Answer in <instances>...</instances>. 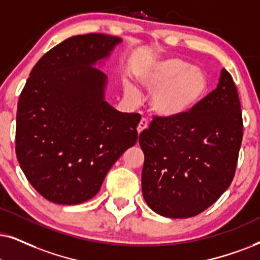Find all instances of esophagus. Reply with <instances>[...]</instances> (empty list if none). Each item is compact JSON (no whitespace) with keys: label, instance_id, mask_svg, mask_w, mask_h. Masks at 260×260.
I'll return each instance as SVG.
<instances>
[{"label":"esophagus","instance_id":"34e87169","mask_svg":"<svg viewBox=\"0 0 260 260\" xmlns=\"http://www.w3.org/2000/svg\"><path fill=\"white\" fill-rule=\"evenodd\" d=\"M147 127H149V122H147V120L146 119H141L139 124H138V127H137V132L140 134L141 132H143V131H145Z\"/></svg>","mask_w":260,"mask_h":260}]
</instances>
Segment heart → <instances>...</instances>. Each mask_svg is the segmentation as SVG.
<instances>
[{"label": "heart", "instance_id": "obj_1", "mask_svg": "<svg viewBox=\"0 0 260 260\" xmlns=\"http://www.w3.org/2000/svg\"><path fill=\"white\" fill-rule=\"evenodd\" d=\"M134 75L138 85L151 92V110L162 119H183L198 109L209 96L208 73L180 57L146 61L137 68ZM124 92L133 101L139 96L131 84Z\"/></svg>", "mask_w": 260, "mask_h": 260}]
</instances>
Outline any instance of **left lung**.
I'll use <instances>...</instances> for the list:
<instances>
[{"label": "left lung", "mask_w": 260, "mask_h": 260, "mask_svg": "<svg viewBox=\"0 0 260 260\" xmlns=\"http://www.w3.org/2000/svg\"><path fill=\"white\" fill-rule=\"evenodd\" d=\"M242 141V114L232 75L188 116L154 117L139 136L141 189L154 212L188 218L211 206L231 186Z\"/></svg>", "instance_id": "obj_1"}]
</instances>
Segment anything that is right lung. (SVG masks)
<instances>
[{
    "instance_id": "add662e5",
    "label": "right lung",
    "mask_w": 260,
    "mask_h": 260,
    "mask_svg": "<svg viewBox=\"0 0 260 260\" xmlns=\"http://www.w3.org/2000/svg\"><path fill=\"white\" fill-rule=\"evenodd\" d=\"M122 39L73 36L39 60L16 113L19 164L39 194L61 205L93 198L114 163L137 143L139 114L106 101L108 77L96 68Z\"/></svg>"
}]
</instances>
